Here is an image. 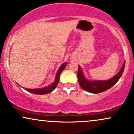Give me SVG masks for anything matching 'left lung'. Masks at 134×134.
Returning <instances> with one entry per match:
<instances>
[{
    "label": "left lung",
    "instance_id": "8db88e82",
    "mask_svg": "<svg viewBox=\"0 0 134 134\" xmlns=\"http://www.w3.org/2000/svg\"><path fill=\"white\" fill-rule=\"evenodd\" d=\"M125 62H124V65L120 69V71L116 74L115 76H113L111 79L107 80V81H87L84 77L83 72L81 70V67L79 65L77 70V77L79 84L84 91L89 92L91 93L97 94L105 91L114 86L118 80L122 76L125 68Z\"/></svg>",
    "mask_w": 134,
    "mask_h": 134
}]
</instances>
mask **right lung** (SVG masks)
Masks as SVG:
<instances>
[{"label":"right lung","instance_id":"right-lung-1","mask_svg":"<svg viewBox=\"0 0 134 134\" xmlns=\"http://www.w3.org/2000/svg\"><path fill=\"white\" fill-rule=\"evenodd\" d=\"M66 65H67V62H65L60 67L57 72L56 77H55L54 82L52 83L51 85L48 86L47 87H43V88L40 89H26L25 87H23V88H24V90H26L27 91L30 92V93L35 94H46L51 93V92L53 91L56 88L57 86L58 83L59 82L60 76L62 72L64 70V69L65 68Z\"/></svg>","mask_w":134,"mask_h":134}]
</instances>
